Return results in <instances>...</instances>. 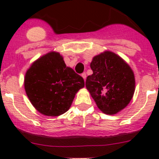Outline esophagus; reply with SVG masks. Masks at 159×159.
<instances>
[{"mask_svg": "<svg viewBox=\"0 0 159 159\" xmlns=\"http://www.w3.org/2000/svg\"><path fill=\"white\" fill-rule=\"evenodd\" d=\"M82 77H83V79H84L85 81H86V78H87V74H86L85 72H83V73H82Z\"/></svg>", "mask_w": 159, "mask_h": 159, "instance_id": "esophagus-1", "label": "esophagus"}]
</instances>
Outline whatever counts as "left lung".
<instances>
[{
  "instance_id": "left-lung-1",
  "label": "left lung",
  "mask_w": 159,
  "mask_h": 159,
  "mask_svg": "<svg viewBox=\"0 0 159 159\" xmlns=\"http://www.w3.org/2000/svg\"><path fill=\"white\" fill-rule=\"evenodd\" d=\"M91 68L93 73L87 77L86 87L98 108L108 115L125 108L135 87L130 67L118 55L107 51L93 57Z\"/></svg>"
}]
</instances>
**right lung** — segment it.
Here are the masks:
<instances>
[{
  "mask_svg": "<svg viewBox=\"0 0 159 159\" xmlns=\"http://www.w3.org/2000/svg\"><path fill=\"white\" fill-rule=\"evenodd\" d=\"M84 85V79L67 67L62 56L55 52L34 62L25 77V89L32 105L49 116L65 113Z\"/></svg>",
  "mask_w": 159,
  "mask_h": 159,
  "instance_id": "add662e5",
  "label": "right lung"
}]
</instances>
